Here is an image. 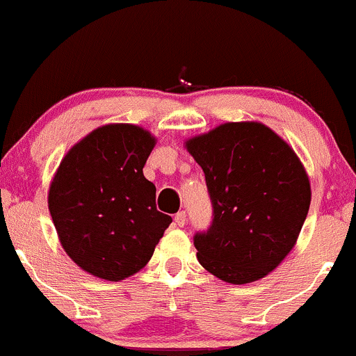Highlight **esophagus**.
<instances>
[{
    "mask_svg": "<svg viewBox=\"0 0 356 356\" xmlns=\"http://www.w3.org/2000/svg\"><path fill=\"white\" fill-rule=\"evenodd\" d=\"M175 222L179 226V228H183L186 222V212L185 211H179L177 216H175Z\"/></svg>",
    "mask_w": 356,
    "mask_h": 356,
    "instance_id": "34e87169",
    "label": "esophagus"
}]
</instances>
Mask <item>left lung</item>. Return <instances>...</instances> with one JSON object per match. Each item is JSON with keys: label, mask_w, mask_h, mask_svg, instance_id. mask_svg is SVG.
Masks as SVG:
<instances>
[{"label": "left lung", "mask_w": 356, "mask_h": 356, "mask_svg": "<svg viewBox=\"0 0 356 356\" xmlns=\"http://www.w3.org/2000/svg\"><path fill=\"white\" fill-rule=\"evenodd\" d=\"M212 204L193 245L200 266L233 284L276 269L296 243L310 207V181L286 142L266 124L225 123L186 140Z\"/></svg>", "instance_id": "obj_1"}]
</instances>
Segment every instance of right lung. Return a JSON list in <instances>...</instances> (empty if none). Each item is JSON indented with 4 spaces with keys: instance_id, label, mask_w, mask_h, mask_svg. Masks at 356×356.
Returning a JSON list of instances; mask_svg holds the SVG:
<instances>
[{
    "instance_id": "obj_1",
    "label": "right lung",
    "mask_w": 356,
    "mask_h": 356,
    "mask_svg": "<svg viewBox=\"0 0 356 356\" xmlns=\"http://www.w3.org/2000/svg\"><path fill=\"white\" fill-rule=\"evenodd\" d=\"M156 138L135 124H106L73 145L49 188L51 218L70 259L120 281L149 262L171 216L156 207L144 166Z\"/></svg>"
}]
</instances>
